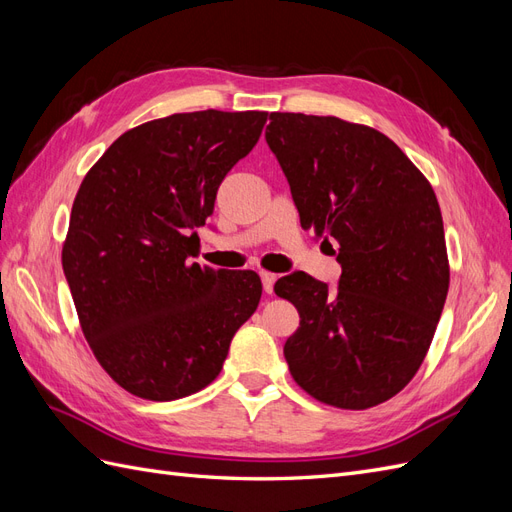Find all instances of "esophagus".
<instances>
[{"mask_svg": "<svg viewBox=\"0 0 512 512\" xmlns=\"http://www.w3.org/2000/svg\"><path fill=\"white\" fill-rule=\"evenodd\" d=\"M260 280H262V288H265L267 294L273 292V284H275V275L267 273V271H260Z\"/></svg>", "mask_w": 512, "mask_h": 512, "instance_id": "esophagus-1", "label": "esophagus"}]
</instances>
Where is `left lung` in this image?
I'll return each mask as SVG.
<instances>
[{"mask_svg": "<svg viewBox=\"0 0 512 512\" xmlns=\"http://www.w3.org/2000/svg\"><path fill=\"white\" fill-rule=\"evenodd\" d=\"M265 138L301 226L335 241L342 265L333 290L303 271L275 282L301 318L284 344L290 374L322 404L374 408L414 378L446 301L438 198L389 136L361 123L271 113Z\"/></svg>", "mask_w": 512, "mask_h": 512, "instance_id": "8db88e82", "label": "left lung"}]
</instances>
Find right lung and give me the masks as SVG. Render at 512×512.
<instances>
[{"label": "right lung", "mask_w": 512, "mask_h": 512, "mask_svg": "<svg viewBox=\"0 0 512 512\" xmlns=\"http://www.w3.org/2000/svg\"><path fill=\"white\" fill-rule=\"evenodd\" d=\"M262 111H196L123 132L76 192L61 250L89 348L149 401L198 393L260 301L254 271L190 262L228 170L254 149Z\"/></svg>", "instance_id": "obj_1"}]
</instances>
